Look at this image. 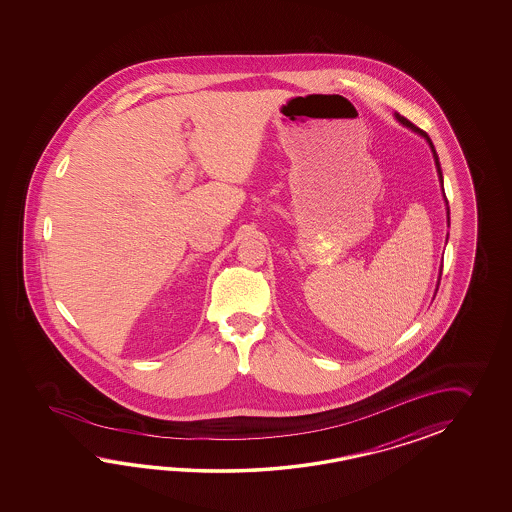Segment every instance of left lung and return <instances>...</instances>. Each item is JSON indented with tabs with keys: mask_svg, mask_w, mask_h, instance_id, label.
Instances as JSON below:
<instances>
[{
	"mask_svg": "<svg viewBox=\"0 0 512 512\" xmlns=\"http://www.w3.org/2000/svg\"><path fill=\"white\" fill-rule=\"evenodd\" d=\"M395 119L399 120L403 126H406V128H410V130L415 131L417 135H421L423 139H425L426 142H428V146H430V150H432V153H434V161H435V168H437V175H439V183H441V186H443V172H441V164H439V157H437V153H435L434 148V142L430 141V137L426 135L425 131L419 130L417 126H414L412 122L408 119H404V117H401L399 113H395ZM443 197H445V203H446V223L450 225V210H448V201H446L445 196V188H443ZM448 240V238H446ZM443 269V267H441ZM439 280H441V272H439ZM439 285V283H437ZM435 293H437V289H435Z\"/></svg>",
	"mask_w": 512,
	"mask_h": 512,
	"instance_id": "left-lung-1",
	"label": "left lung"
}]
</instances>
